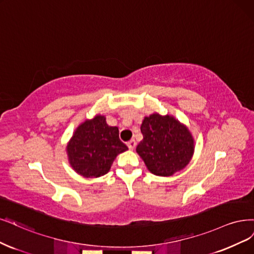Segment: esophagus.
Instances as JSON below:
<instances>
[{
  "instance_id": "esophagus-1",
  "label": "esophagus",
  "mask_w": 254,
  "mask_h": 254,
  "mask_svg": "<svg viewBox=\"0 0 254 254\" xmlns=\"http://www.w3.org/2000/svg\"><path fill=\"white\" fill-rule=\"evenodd\" d=\"M127 146L130 150H133L136 146V142L134 141V139H130V141L127 143Z\"/></svg>"
}]
</instances>
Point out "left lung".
Returning <instances> with one entry per match:
<instances>
[{
	"label": "left lung",
	"mask_w": 254,
	"mask_h": 254,
	"mask_svg": "<svg viewBox=\"0 0 254 254\" xmlns=\"http://www.w3.org/2000/svg\"><path fill=\"white\" fill-rule=\"evenodd\" d=\"M143 139L136 147L148 170L155 176L170 177L189 164L194 141L189 129L171 116L153 113L141 125Z\"/></svg>",
	"instance_id": "left-lung-1"
}]
</instances>
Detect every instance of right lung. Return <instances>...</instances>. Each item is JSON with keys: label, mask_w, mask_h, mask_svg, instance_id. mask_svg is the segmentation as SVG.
I'll return each mask as SVG.
<instances>
[{"label": "right lung", "mask_w": 254, "mask_h": 254, "mask_svg": "<svg viewBox=\"0 0 254 254\" xmlns=\"http://www.w3.org/2000/svg\"><path fill=\"white\" fill-rule=\"evenodd\" d=\"M128 147L119 137V128L107 125L104 116H95L78 126L66 150L73 170L84 178L106 174L118 154Z\"/></svg>", "instance_id": "add662e5"}]
</instances>
